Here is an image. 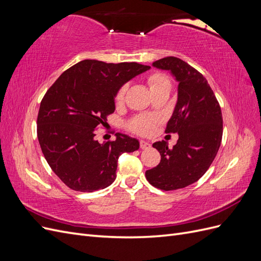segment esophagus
Segmentation results:
<instances>
[{"label":"esophagus","mask_w":261,"mask_h":261,"mask_svg":"<svg viewBox=\"0 0 261 261\" xmlns=\"http://www.w3.org/2000/svg\"><path fill=\"white\" fill-rule=\"evenodd\" d=\"M150 147H151V145H150L149 143H147V141H143V140L140 141V149L146 150V149H149Z\"/></svg>","instance_id":"1"}]
</instances>
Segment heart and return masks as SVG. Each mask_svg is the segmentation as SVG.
<instances>
[{
    "mask_svg": "<svg viewBox=\"0 0 261 261\" xmlns=\"http://www.w3.org/2000/svg\"><path fill=\"white\" fill-rule=\"evenodd\" d=\"M147 83L151 92L156 89L163 88V87H170L171 88L170 80L162 73L150 74L147 77ZM126 90H127V86L123 85L116 91L114 96V103L116 107H120L124 103ZM159 122H160V118L153 115H137L135 117H133L129 121L128 127L132 132L138 134V135L150 136L153 134L156 125Z\"/></svg>",
    "mask_w": 261,
    "mask_h": 261,
    "instance_id": "1",
    "label": "heart"
}]
</instances>
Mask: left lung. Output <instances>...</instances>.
Returning a JSON list of instances; mask_svg holds the SVG:
<instances>
[{
    "instance_id": "1",
    "label": "left lung",
    "mask_w": 261,
    "mask_h": 261,
    "mask_svg": "<svg viewBox=\"0 0 261 261\" xmlns=\"http://www.w3.org/2000/svg\"><path fill=\"white\" fill-rule=\"evenodd\" d=\"M152 65L170 70L178 82L177 102L165 128L178 134V139L172 149L164 140L152 145L161 161L146 171V178L162 191H175L198 180L215 160L222 140V113L206 78L186 62L168 57Z\"/></svg>"
}]
</instances>
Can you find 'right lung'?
<instances>
[{
	"mask_svg": "<svg viewBox=\"0 0 261 261\" xmlns=\"http://www.w3.org/2000/svg\"><path fill=\"white\" fill-rule=\"evenodd\" d=\"M149 68L135 62L84 60L45 92L37 118L38 140L46 162L67 187L91 193L110 186L118 156L139 149L137 139L120 133L115 140L100 144L96 132L114 112L118 88Z\"/></svg>",
	"mask_w": 261,
	"mask_h": 261,
	"instance_id": "1",
	"label": "right lung"
}]
</instances>
